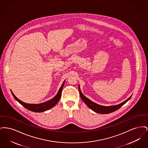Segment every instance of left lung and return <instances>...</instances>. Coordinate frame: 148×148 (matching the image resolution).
Listing matches in <instances>:
<instances>
[{"instance_id": "obj_1", "label": "left lung", "mask_w": 148, "mask_h": 148, "mask_svg": "<svg viewBox=\"0 0 148 148\" xmlns=\"http://www.w3.org/2000/svg\"><path fill=\"white\" fill-rule=\"evenodd\" d=\"M79 90L80 92V98L83 100V101L88 106V107L89 108H90L94 112H95L96 113H99V114H103L112 113V112L117 110L124 104H125L131 98V97H130V98H129L124 102L120 103L118 105H116V106H100L98 104H96V103L92 102L90 99L87 98L86 97H85L80 89V86H79Z\"/></svg>"}]
</instances>
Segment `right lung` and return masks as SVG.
I'll use <instances>...</instances> for the list:
<instances>
[{
  "label": "right lung",
  "instance_id": "obj_1",
  "mask_svg": "<svg viewBox=\"0 0 148 148\" xmlns=\"http://www.w3.org/2000/svg\"><path fill=\"white\" fill-rule=\"evenodd\" d=\"M64 84V82L63 84L62 85V86L60 87V89L59 90V92H58L56 96H55L54 98H53L52 99L50 100L49 101H47L45 103H41V104H27V103H24V102L21 101V100H20L19 99L17 98L14 95L13 92L12 91L11 92H12V93L13 96L14 97V98L24 108H25L26 109H28L30 111L34 112L40 113V112H45L47 110H49V109H51V108H53V106H54L56 105L57 103L58 102V101L59 100V99L61 97L62 91V89H63V88Z\"/></svg>",
  "mask_w": 148,
  "mask_h": 148
}]
</instances>
